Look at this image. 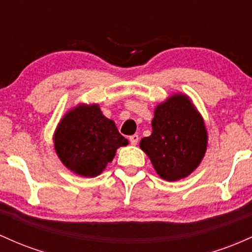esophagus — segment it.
I'll return each mask as SVG.
<instances>
[{
    "label": "esophagus",
    "mask_w": 252,
    "mask_h": 252,
    "mask_svg": "<svg viewBox=\"0 0 252 252\" xmlns=\"http://www.w3.org/2000/svg\"><path fill=\"white\" fill-rule=\"evenodd\" d=\"M138 140H140V137H138V135H131L129 137V141H130V143L132 144V146H136V144H137V142H138Z\"/></svg>",
    "instance_id": "1"
}]
</instances>
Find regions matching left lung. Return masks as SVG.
<instances>
[{
  "instance_id": "8db88e82",
  "label": "left lung",
  "mask_w": 252,
  "mask_h": 252,
  "mask_svg": "<svg viewBox=\"0 0 252 252\" xmlns=\"http://www.w3.org/2000/svg\"><path fill=\"white\" fill-rule=\"evenodd\" d=\"M152 129L140 148L161 179L178 181L198 168L209 136L204 118L187 94H174L156 105Z\"/></svg>"
}]
</instances>
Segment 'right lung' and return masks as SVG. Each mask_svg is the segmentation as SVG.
<instances>
[{
  "instance_id": "right-lung-1",
  "label": "right lung",
  "mask_w": 252,
  "mask_h": 252,
  "mask_svg": "<svg viewBox=\"0 0 252 252\" xmlns=\"http://www.w3.org/2000/svg\"><path fill=\"white\" fill-rule=\"evenodd\" d=\"M54 149L63 166L77 175L94 178L128 144L116 124L98 104L79 103L63 115L53 135Z\"/></svg>"
}]
</instances>
